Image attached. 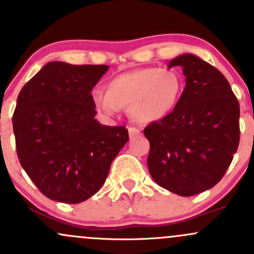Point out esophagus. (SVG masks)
<instances>
[{
    "label": "esophagus",
    "instance_id": "34e87169",
    "mask_svg": "<svg viewBox=\"0 0 254 254\" xmlns=\"http://www.w3.org/2000/svg\"><path fill=\"white\" fill-rule=\"evenodd\" d=\"M141 134L140 129H137V127H129V137L130 138H134L136 136H138Z\"/></svg>",
    "mask_w": 254,
    "mask_h": 254
}]
</instances>
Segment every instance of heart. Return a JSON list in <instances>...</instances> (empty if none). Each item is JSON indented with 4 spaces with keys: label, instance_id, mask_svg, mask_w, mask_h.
<instances>
[{
    "label": "heart",
    "instance_id": "1",
    "mask_svg": "<svg viewBox=\"0 0 254 254\" xmlns=\"http://www.w3.org/2000/svg\"><path fill=\"white\" fill-rule=\"evenodd\" d=\"M183 89V78L174 69L149 66L113 76L106 84V93L93 90L91 101L106 117L127 107L130 118L141 124H151L161 122L174 111Z\"/></svg>",
    "mask_w": 254,
    "mask_h": 254
}]
</instances>
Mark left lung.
Listing matches in <instances>:
<instances>
[{"instance_id":"1","label":"left lung","mask_w":254,"mask_h":254,"mask_svg":"<svg viewBox=\"0 0 254 254\" xmlns=\"http://www.w3.org/2000/svg\"><path fill=\"white\" fill-rule=\"evenodd\" d=\"M181 66L185 89L176 108L145 127L153 180L179 196H193L221 180L240 141V106L225 76L197 56L168 63Z\"/></svg>"}]
</instances>
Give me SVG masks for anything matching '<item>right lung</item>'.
Instances as JSON below:
<instances>
[{"label":"right lung","instance_id":"1","mask_svg":"<svg viewBox=\"0 0 254 254\" xmlns=\"http://www.w3.org/2000/svg\"><path fill=\"white\" fill-rule=\"evenodd\" d=\"M108 68L49 62L19 92L13 114L18 158L50 199L75 204L93 196L129 140L125 127L95 118L91 91Z\"/></svg>","mask_w":254,"mask_h":254}]
</instances>
